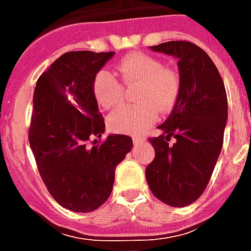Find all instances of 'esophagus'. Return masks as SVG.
<instances>
[{"mask_svg": "<svg viewBox=\"0 0 251 251\" xmlns=\"http://www.w3.org/2000/svg\"><path fill=\"white\" fill-rule=\"evenodd\" d=\"M144 141H145V138H144V137H138V136L133 137V144H134V145H138V144H141V142Z\"/></svg>", "mask_w": 251, "mask_h": 251, "instance_id": "1", "label": "esophagus"}]
</instances>
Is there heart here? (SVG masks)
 Returning a JSON list of instances; mask_svg holds the SVG:
<instances>
[{"instance_id":"heart-1","label":"heart","mask_w":251,"mask_h":251,"mask_svg":"<svg viewBox=\"0 0 251 251\" xmlns=\"http://www.w3.org/2000/svg\"><path fill=\"white\" fill-rule=\"evenodd\" d=\"M117 71L122 83L131 87L138 84L134 106H120L109 115V125L114 131L138 134L145 131L157 120L160 113H168L177 100L180 77L177 72L163 66L156 57L133 53L118 64ZM107 70L94 77V95L100 107L110 109L124 98V86Z\"/></svg>"}]
</instances>
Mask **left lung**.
Listing matches in <instances>:
<instances>
[{"mask_svg":"<svg viewBox=\"0 0 251 251\" xmlns=\"http://www.w3.org/2000/svg\"><path fill=\"white\" fill-rule=\"evenodd\" d=\"M177 60L180 93L172 113L149 138L154 158L145 169L152 194L171 207H185L203 194L223 145L227 95L218 68L200 47L168 41L151 47ZM171 138H175L169 144Z\"/></svg>","mask_w":251,"mask_h":251,"instance_id":"obj_1","label":"left lung"}]
</instances>
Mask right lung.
Here are the masks:
<instances>
[{
  "label": "right lung",
  "mask_w": 251,
  "mask_h": 251,
  "mask_svg": "<svg viewBox=\"0 0 251 251\" xmlns=\"http://www.w3.org/2000/svg\"><path fill=\"white\" fill-rule=\"evenodd\" d=\"M114 52H67L36 83L29 145L48 192L74 212H90L109 199L115 168L133 148L129 136L104 133L94 77Z\"/></svg>",
  "instance_id": "1"
}]
</instances>
